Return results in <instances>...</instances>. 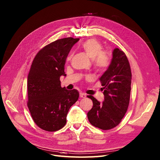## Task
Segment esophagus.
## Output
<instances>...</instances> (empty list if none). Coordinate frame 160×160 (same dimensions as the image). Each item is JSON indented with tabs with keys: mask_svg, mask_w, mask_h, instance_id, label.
<instances>
[{
	"mask_svg": "<svg viewBox=\"0 0 160 160\" xmlns=\"http://www.w3.org/2000/svg\"><path fill=\"white\" fill-rule=\"evenodd\" d=\"M80 98H86V94L83 93V92H80Z\"/></svg>",
	"mask_w": 160,
	"mask_h": 160,
	"instance_id": "34e87169",
	"label": "esophagus"
}]
</instances>
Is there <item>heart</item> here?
Masks as SVG:
<instances>
[{
  "mask_svg": "<svg viewBox=\"0 0 160 160\" xmlns=\"http://www.w3.org/2000/svg\"><path fill=\"white\" fill-rule=\"evenodd\" d=\"M82 49L86 54L92 60L94 68L98 71H103L107 69L110 63L108 53L103 51L102 45L96 39L91 38L83 42ZM72 54L68 57V61L70 60Z\"/></svg>",
  "mask_w": 160,
  "mask_h": 160,
  "instance_id": "b5f03b06",
  "label": "heart"
}]
</instances>
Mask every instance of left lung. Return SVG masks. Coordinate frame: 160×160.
<instances>
[{"instance_id":"1","label":"left lung","mask_w":160,"mask_h":160,"mask_svg":"<svg viewBox=\"0 0 160 160\" xmlns=\"http://www.w3.org/2000/svg\"><path fill=\"white\" fill-rule=\"evenodd\" d=\"M131 78L130 64L124 52L114 49L110 65L100 78L103 102L100 103L92 96H88L93 102L92 109L88 112L91 125L109 130L120 123L129 107Z\"/></svg>"}]
</instances>
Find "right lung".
Listing matches in <instances>:
<instances>
[{"label": "right lung", "instance_id": "right-lung-1", "mask_svg": "<svg viewBox=\"0 0 160 160\" xmlns=\"http://www.w3.org/2000/svg\"><path fill=\"white\" fill-rule=\"evenodd\" d=\"M79 38L57 40L35 56L28 76V107L40 129L54 132L66 123L69 109L79 97L77 89L61 87L60 78L66 76L64 66L72 47Z\"/></svg>", "mask_w": 160, "mask_h": 160}]
</instances>
